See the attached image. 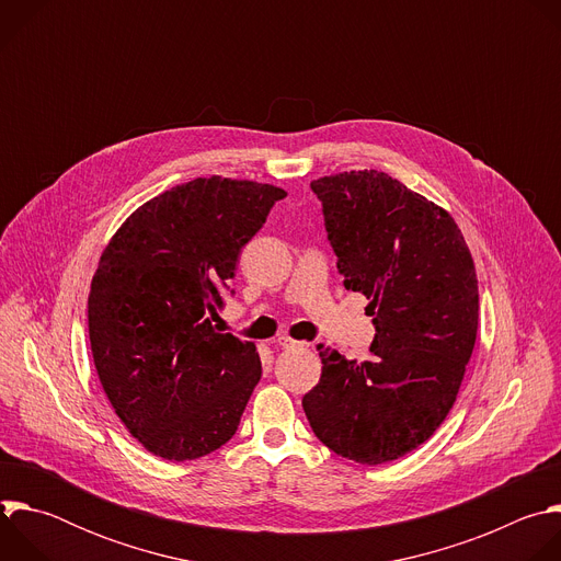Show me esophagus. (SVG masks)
Returning a JSON list of instances; mask_svg holds the SVG:
<instances>
[{
    "label": "esophagus",
    "mask_w": 561,
    "mask_h": 561,
    "mask_svg": "<svg viewBox=\"0 0 561 561\" xmlns=\"http://www.w3.org/2000/svg\"><path fill=\"white\" fill-rule=\"evenodd\" d=\"M275 342H277V346H282V348H301V346H304V342H297V340H293V337H286V335L277 337Z\"/></svg>",
    "instance_id": "obj_1"
}]
</instances>
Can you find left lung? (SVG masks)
Here are the masks:
<instances>
[{
  "label": "left lung",
  "instance_id": "1",
  "mask_svg": "<svg viewBox=\"0 0 561 561\" xmlns=\"http://www.w3.org/2000/svg\"><path fill=\"white\" fill-rule=\"evenodd\" d=\"M310 188L377 335L366 362L319 346L322 377L301 407L333 453L386 463L431 439L455 404L477 340L474 262L450 213L386 173L327 175Z\"/></svg>",
  "mask_w": 561,
  "mask_h": 561
}]
</instances>
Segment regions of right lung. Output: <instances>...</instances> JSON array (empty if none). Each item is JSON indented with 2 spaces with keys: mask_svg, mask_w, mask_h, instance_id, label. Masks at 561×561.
<instances>
[{
  "mask_svg": "<svg viewBox=\"0 0 561 561\" xmlns=\"http://www.w3.org/2000/svg\"><path fill=\"white\" fill-rule=\"evenodd\" d=\"M282 197L273 184L197 178L141 204L106 244L89 295L91 351L148 453L197 459L234 435L262 362L213 322L239 251Z\"/></svg>",
  "mask_w": 561,
  "mask_h": 561,
  "instance_id": "obj_1",
  "label": "right lung"
}]
</instances>
